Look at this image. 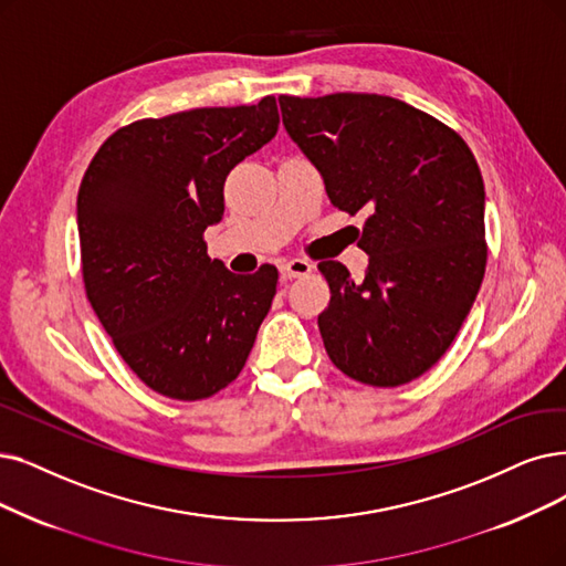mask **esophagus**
Segmentation results:
<instances>
[{"instance_id": "esophagus-1", "label": "esophagus", "mask_w": 566, "mask_h": 566, "mask_svg": "<svg viewBox=\"0 0 566 566\" xmlns=\"http://www.w3.org/2000/svg\"><path fill=\"white\" fill-rule=\"evenodd\" d=\"M313 271V264L308 262V260H304V258H295V260H287L285 264H283V274L287 276V279H297V276H306V274H311Z\"/></svg>"}]
</instances>
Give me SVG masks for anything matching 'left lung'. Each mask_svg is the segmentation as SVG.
Segmentation results:
<instances>
[{"label": "left lung", "instance_id": "left-lung-1", "mask_svg": "<svg viewBox=\"0 0 566 566\" xmlns=\"http://www.w3.org/2000/svg\"><path fill=\"white\" fill-rule=\"evenodd\" d=\"M283 125L321 171L338 211L369 216L357 245L367 274L323 260L318 315L336 369L374 388L432 369L476 300L488 260L485 188L455 129L395 97H279Z\"/></svg>", "mask_w": 566, "mask_h": 566}]
</instances>
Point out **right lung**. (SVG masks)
I'll return each mask as SVG.
<instances>
[{
  "label": "right lung",
  "instance_id": "right-lung-1",
  "mask_svg": "<svg viewBox=\"0 0 566 566\" xmlns=\"http://www.w3.org/2000/svg\"><path fill=\"white\" fill-rule=\"evenodd\" d=\"M279 106H211L113 132L76 201L90 306L146 386L207 399L241 374L276 295L279 269L232 274L207 253L224 178L276 137Z\"/></svg>",
  "mask_w": 566,
  "mask_h": 566
}]
</instances>
